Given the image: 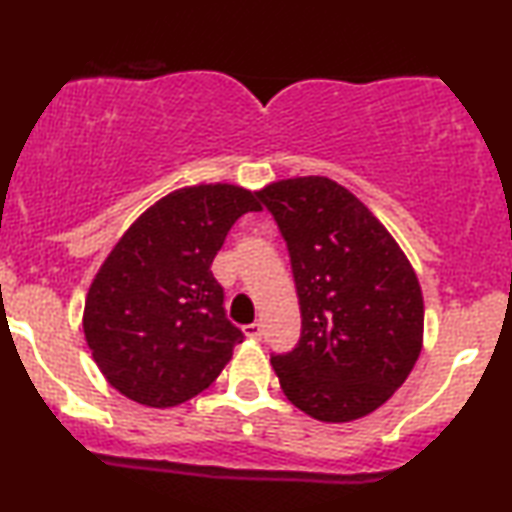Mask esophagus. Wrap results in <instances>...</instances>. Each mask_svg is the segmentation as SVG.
Listing matches in <instances>:
<instances>
[{
  "instance_id": "34e87169",
  "label": "esophagus",
  "mask_w": 512,
  "mask_h": 512,
  "mask_svg": "<svg viewBox=\"0 0 512 512\" xmlns=\"http://www.w3.org/2000/svg\"><path fill=\"white\" fill-rule=\"evenodd\" d=\"M243 334H246L248 338H255V341H257V338L262 336V325H259V322H253V325H246V327H243Z\"/></svg>"
}]
</instances>
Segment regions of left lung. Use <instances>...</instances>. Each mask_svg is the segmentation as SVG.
Returning a JSON list of instances; mask_svg holds the SVG:
<instances>
[{
    "instance_id": "1",
    "label": "left lung",
    "mask_w": 512,
    "mask_h": 512,
    "mask_svg": "<svg viewBox=\"0 0 512 512\" xmlns=\"http://www.w3.org/2000/svg\"><path fill=\"white\" fill-rule=\"evenodd\" d=\"M257 197L287 241L301 338L271 359L280 390L320 422L383 406L422 352L424 301L413 264L383 222L327 176L264 185Z\"/></svg>"
}]
</instances>
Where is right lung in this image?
<instances>
[{
    "label": "right lung",
    "mask_w": 512,
    "mask_h": 512,
    "mask_svg": "<svg viewBox=\"0 0 512 512\" xmlns=\"http://www.w3.org/2000/svg\"><path fill=\"white\" fill-rule=\"evenodd\" d=\"M257 192L199 183L169 192L136 218L92 278L83 331L120 394L150 408L204 392L243 341L225 318L211 264Z\"/></svg>",
    "instance_id": "right-lung-1"
}]
</instances>
